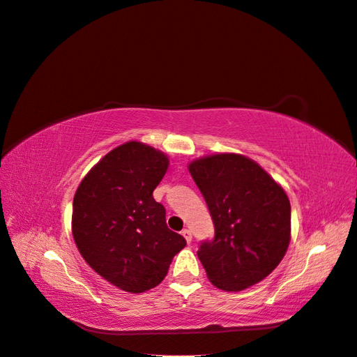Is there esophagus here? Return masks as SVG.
I'll return each instance as SVG.
<instances>
[{"instance_id": "obj_1", "label": "esophagus", "mask_w": 357, "mask_h": 357, "mask_svg": "<svg viewBox=\"0 0 357 357\" xmlns=\"http://www.w3.org/2000/svg\"><path fill=\"white\" fill-rule=\"evenodd\" d=\"M181 235L185 236L186 243L190 244V241H192V232H190V229H183V231H181Z\"/></svg>"}]
</instances>
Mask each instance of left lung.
I'll list each match as a JSON object with an SVG mask.
<instances>
[{
	"mask_svg": "<svg viewBox=\"0 0 357 357\" xmlns=\"http://www.w3.org/2000/svg\"><path fill=\"white\" fill-rule=\"evenodd\" d=\"M189 172L208 205L213 241L198 257L210 282L240 291L282 262L290 243V202L284 189L250 158L215 153L192 160Z\"/></svg>",
	"mask_w": 357,
	"mask_h": 357,
	"instance_id": "left-lung-1",
	"label": "left lung"
}]
</instances>
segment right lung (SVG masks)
I'll return each instance as SVG.
<instances>
[{
  "label": "right lung",
  "instance_id": "1",
  "mask_svg": "<svg viewBox=\"0 0 357 357\" xmlns=\"http://www.w3.org/2000/svg\"><path fill=\"white\" fill-rule=\"evenodd\" d=\"M168 165L160 150L128 142L93 165L75 190V245L95 273L129 294L158 286L186 245L167 226L164 205L153 199Z\"/></svg>",
  "mask_w": 357,
  "mask_h": 357
}]
</instances>
